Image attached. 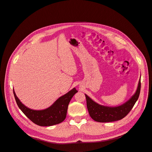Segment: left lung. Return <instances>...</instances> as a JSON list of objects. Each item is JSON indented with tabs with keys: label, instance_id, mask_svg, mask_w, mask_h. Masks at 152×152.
<instances>
[{
	"label": "left lung",
	"instance_id": "1",
	"mask_svg": "<svg viewBox=\"0 0 152 152\" xmlns=\"http://www.w3.org/2000/svg\"><path fill=\"white\" fill-rule=\"evenodd\" d=\"M141 88V80H139L135 94L122 105L117 107H106L96 104L88 96L86 95L87 107L90 117L96 122H111L120 120L126 116L137 101Z\"/></svg>",
	"mask_w": 152,
	"mask_h": 152
}]
</instances>
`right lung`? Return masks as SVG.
<instances>
[{
	"instance_id": "1",
	"label": "right lung",
	"mask_w": 152,
	"mask_h": 152,
	"mask_svg": "<svg viewBox=\"0 0 152 152\" xmlns=\"http://www.w3.org/2000/svg\"><path fill=\"white\" fill-rule=\"evenodd\" d=\"M13 92L18 107L32 122L39 126H48L58 124L65 119L69 102L78 91L74 88L60 96L50 107L42 110H35L27 108L18 99L14 90Z\"/></svg>"
}]
</instances>
